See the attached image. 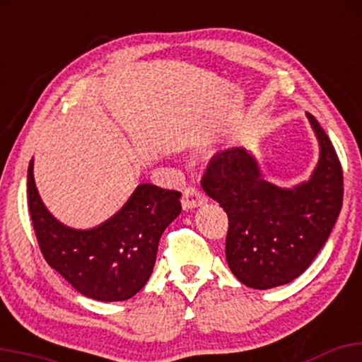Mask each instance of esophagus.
<instances>
[{"mask_svg": "<svg viewBox=\"0 0 362 362\" xmlns=\"http://www.w3.org/2000/svg\"><path fill=\"white\" fill-rule=\"evenodd\" d=\"M181 203H182V208H185V209L198 208V206L206 203V196L198 189V187L187 186L185 192H182Z\"/></svg>", "mask_w": 362, "mask_h": 362, "instance_id": "1", "label": "esophagus"}]
</instances>
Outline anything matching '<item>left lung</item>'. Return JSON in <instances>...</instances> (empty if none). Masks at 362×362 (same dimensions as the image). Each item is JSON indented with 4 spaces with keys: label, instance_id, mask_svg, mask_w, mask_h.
<instances>
[{
    "label": "left lung",
    "instance_id": "left-lung-1",
    "mask_svg": "<svg viewBox=\"0 0 362 362\" xmlns=\"http://www.w3.org/2000/svg\"><path fill=\"white\" fill-rule=\"evenodd\" d=\"M319 141V161L309 181L293 189L262 177L244 148L219 151L201 186L229 219L226 261L243 284L269 289L308 269L329 238L342 206V168L336 149L308 112Z\"/></svg>",
    "mask_w": 362,
    "mask_h": 362
}]
</instances>
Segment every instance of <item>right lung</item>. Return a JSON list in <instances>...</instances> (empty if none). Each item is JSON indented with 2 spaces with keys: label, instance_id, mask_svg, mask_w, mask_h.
Instances as JSON below:
<instances>
[{
  "label": "right lung",
  "instance_id": "add662e5",
  "mask_svg": "<svg viewBox=\"0 0 362 362\" xmlns=\"http://www.w3.org/2000/svg\"><path fill=\"white\" fill-rule=\"evenodd\" d=\"M180 198V191L143 182L107 221L73 229L46 209L33 159L28 166V208L43 257L74 289L96 301H126L143 289L156 262L159 238L181 213Z\"/></svg>",
  "mask_w": 362,
  "mask_h": 362
}]
</instances>
